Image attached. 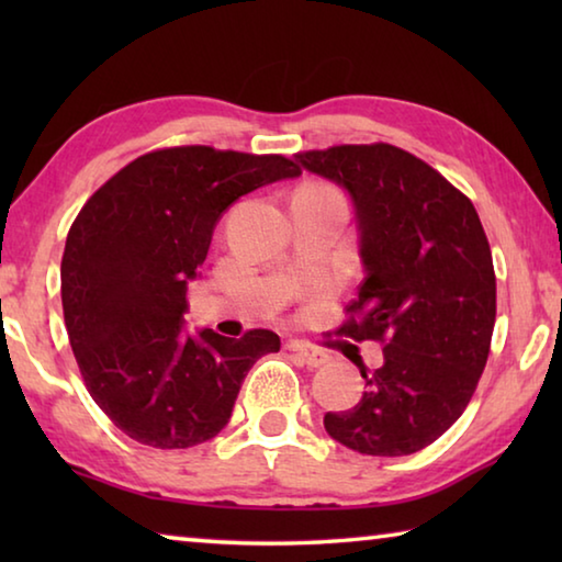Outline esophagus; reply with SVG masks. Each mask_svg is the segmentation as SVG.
Listing matches in <instances>:
<instances>
[{
    "label": "esophagus",
    "mask_w": 562,
    "mask_h": 562,
    "mask_svg": "<svg viewBox=\"0 0 562 562\" xmlns=\"http://www.w3.org/2000/svg\"><path fill=\"white\" fill-rule=\"evenodd\" d=\"M288 349L294 351V355H297L307 367H322V364H327V361H329L327 351L322 349V347H317V345H312V341L290 339L288 341Z\"/></svg>",
    "instance_id": "34e87169"
}]
</instances>
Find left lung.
<instances>
[{
  "instance_id": "obj_1",
  "label": "left lung",
  "mask_w": 562,
  "mask_h": 562,
  "mask_svg": "<svg viewBox=\"0 0 562 562\" xmlns=\"http://www.w3.org/2000/svg\"><path fill=\"white\" fill-rule=\"evenodd\" d=\"M349 190L364 280L337 335L384 345V364L325 429L367 456L426 449L463 414L496 325V272L473 203L439 170L392 144L294 154Z\"/></svg>"
}]
</instances>
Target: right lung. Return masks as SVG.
<instances>
[{"label":"right lung","mask_w":562,"mask_h":562,"mask_svg":"<svg viewBox=\"0 0 562 562\" xmlns=\"http://www.w3.org/2000/svg\"><path fill=\"white\" fill-rule=\"evenodd\" d=\"M300 173L278 154L158 148L123 166L76 215L61 258L66 331L91 398L133 441H211L255 361L280 351L270 329L190 337L183 312L217 217L250 190Z\"/></svg>","instance_id":"obj_1"}]
</instances>
